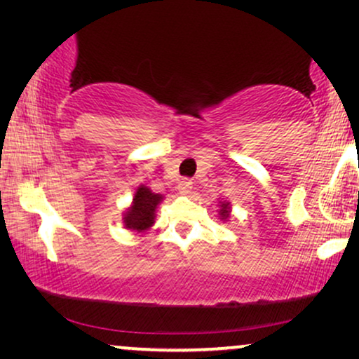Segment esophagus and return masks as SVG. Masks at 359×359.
I'll list each match as a JSON object with an SVG mask.
<instances>
[{
  "label": "esophagus",
  "mask_w": 359,
  "mask_h": 359,
  "mask_svg": "<svg viewBox=\"0 0 359 359\" xmlns=\"http://www.w3.org/2000/svg\"><path fill=\"white\" fill-rule=\"evenodd\" d=\"M178 189H180V194H183V196L189 194V193H191V189H193V181H191V180H183V181H180Z\"/></svg>",
  "instance_id": "34e87169"
}]
</instances>
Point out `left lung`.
Here are the masks:
<instances>
[{"mask_svg":"<svg viewBox=\"0 0 359 359\" xmlns=\"http://www.w3.org/2000/svg\"><path fill=\"white\" fill-rule=\"evenodd\" d=\"M229 215H230V203H220L219 217L225 220V219H229Z\"/></svg>","mask_w":359,"mask_h":359,"instance_id":"obj_1","label":"left lung"}]
</instances>
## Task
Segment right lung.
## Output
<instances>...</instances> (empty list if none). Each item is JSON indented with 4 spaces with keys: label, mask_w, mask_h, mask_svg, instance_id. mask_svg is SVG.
Returning a JSON list of instances; mask_svg holds the SVG:
<instances>
[{
    "label": "right lung",
    "mask_w": 359,
    "mask_h": 359,
    "mask_svg": "<svg viewBox=\"0 0 359 359\" xmlns=\"http://www.w3.org/2000/svg\"><path fill=\"white\" fill-rule=\"evenodd\" d=\"M163 201V196L155 194L147 188V186H139L135 191L134 199H132L130 208L124 214V224L132 232H145L155 222V210Z\"/></svg>",
    "instance_id": "obj_1"
}]
</instances>
